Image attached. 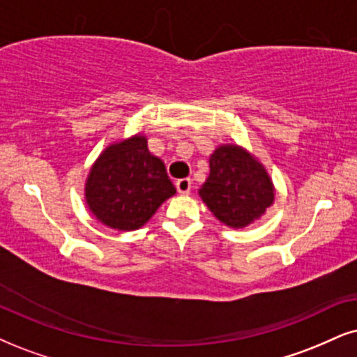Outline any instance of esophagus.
I'll return each mask as SVG.
<instances>
[{
	"label": "esophagus",
	"instance_id": "34e87169",
	"mask_svg": "<svg viewBox=\"0 0 357 357\" xmlns=\"http://www.w3.org/2000/svg\"><path fill=\"white\" fill-rule=\"evenodd\" d=\"M191 186H192V181L189 178H183V179H178V181H176V189H178L179 194H189V191H191Z\"/></svg>",
	"mask_w": 357,
	"mask_h": 357
}]
</instances>
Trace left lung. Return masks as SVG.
Returning a JSON list of instances; mask_svg holds the SVG:
<instances>
[{
    "label": "left lung",
    "instance_id": "1",
    "mask_svg": "<svg viewBox=\"0 0 357 357\" xmlns=\"http://www.w3.org/2000/svg\"><path fill=\"white\" fill-rule=\"evenodd\" d=\"M209 168L199 196L222 224L234 229L247 227L273 204L275 189L267 169L243 148H215Z\"/></svg>",
    "mask_w": 357,
    "mask_h": 357
}]
</instances>
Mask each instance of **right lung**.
<instances>
[{
	"label": "right lung",
	"mask_w": 357,
	"mask_h": 357,
	"mask_svg": "<svg viewBox=\"0 0 357 357\" xmlns=\"http://www.w3.org/2000/svg\"><path fill=\"white\" fill-rule=\"evenodd\" d=\"M174 192L165 163L148 151L143 135L107 146L85 181L90 212L98 222L119 231L145 225Z\"/></svg>",
	"instance_id": "add662e5"
}]
</instances>
